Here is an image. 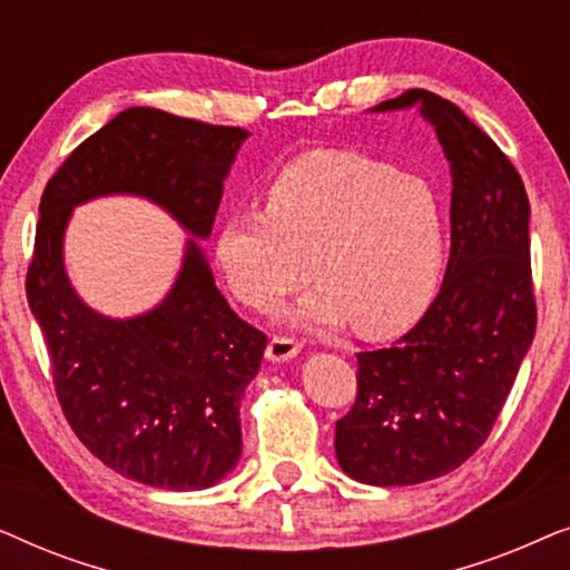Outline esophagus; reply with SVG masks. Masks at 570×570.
Instances as JSON below:
<instances>
[{
	"instance_id": "1",
	"label": "esophagus",
	"mask_w": 570,
	"mask_h": 570,
	"mask_svg": "<svg viewBox=\"0 0 570 570\" xmlns=\"http://www.w3.org/2000/svg\"><path fill=\"white\" fill-rule=\"evenodd\" d=\"M298 353H301V345L291 337H272L267 345V361H272V363L293 361Z\"/></svg>"
}]
</instances>
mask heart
Returning <instances> with one entry per match:
<instances>
[{"label": "heart", "mask_w": 570, "mask_h": 570, "mask_svg": "<svg viewBox=\"0 0 570 570\" xmlns=\"http://www.w3.org/2000/svg\"><path fill=\"white\" fill-rule=\"evenodd\" d=\"M267 213H233L215 233V264L240 303L269 308L306 277L318 287L293 322L308 330L350 318L384 340L423 316L446 252V215L425 178L353 150L287 163L264 197Z\"/></svg>", "instance_id": "obj_1"}]
</instances>
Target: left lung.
<instances>
[{
	"label": "left lung",
	"instance_id": "8db88e82",
	"mask_svg": "<svg viewBox=\"0 0 570 570\" xmlns=\"http://www.w3.org/2000/svg\"><path fill=\"white\" fill-rule=\"evenodd\" d=\"M412 106L451 168V254L425 316L394 347L357 353L355 404L337 420L342 472L381 488L441 478L485 443L537 326L521 176L435 92L407 90L373 111Z\"/></svg>",
	"mask_w": 570,
	"mask_h": 570
}]
</instances>
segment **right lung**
Here are the masks:
<instances>
[{"mask_svg": "<svg viewBox=\"0 0 570 570\" xmlns=\"http://www.w3.org/2000/svg\"><path fill=\"white\" fill-rule=\"evenodd\" d=\"M246 137L238 127L127 108L69 155L38 207L26 293L61 412L92 456L153 488L205 490L238 464L240 396L267 337L228 306L197 239L158 307L131 320L98 315L68 283L63 230L82 200L135 193L207 238Z\"/></svg>", "mask_w": 570, "mask_h": 570, "instance_id": "1", "label": "right lung"}]
</instances>
